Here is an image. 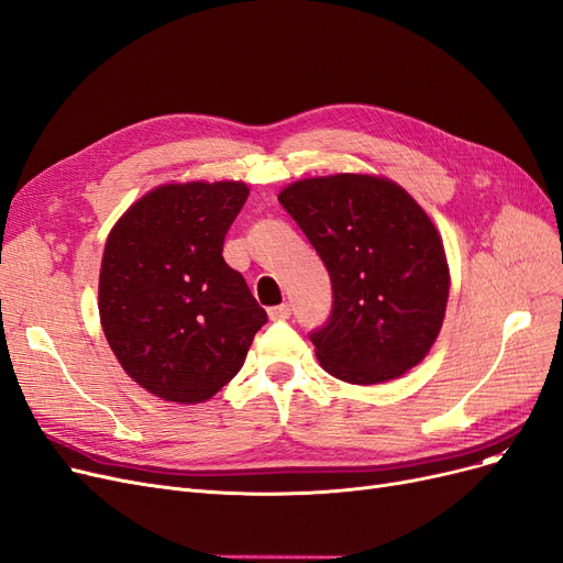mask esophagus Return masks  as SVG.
<instances>
[{
    "instance_id": "34e87169",
    "label": "esophagus",
    "mask_w": 563,
    "mask_h": 563,
    "mask_svg": "<svg viewBox=\"0 0 563 563\" xmlns=\"http://www.w3.org/2000/svg\"><path fill=\"white\" fill-rule=\"evenodd\" d=\"M289 316H292V308H289L287 303L268 308V318H271V320H287Z\"/></svg>"
}]
</instances>
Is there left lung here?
<instances>
[{"label":"left lung","instance_id":"1","mask_svg":"<svg viewBox=\"0 0 563 563\" xmlns=\"http://www.w3.org/2000/svg\"><path fill=\"white\" fill-rule=\"evenodd\" d=\"M332 280V313L313 330L320 365L357 386L426 357L449 299L444 245L413 198L384 177H308L278 196Z\"/></svg>","mask_w":563,"mask_h":563}]
</instances>
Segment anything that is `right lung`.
I'll use <instances>...</instances> for the list:
<instances>
[{"label":"right lung","mask_w":563,"mask_h":563,"mask_svg":"<svg viewBox=\"0 0 563 563\" xmlns=\"http://www.w3.org/2000/svg\"><path fill=\"white\" fill-rule=\"evenodd\" d=\"M243 183L163 185L110 231L100 268V322L135 384L196 405L243 367L268 320L224 257V235L247 201Z\"/></svg>","instance_id":"right-lung-1"}]
</instances>
